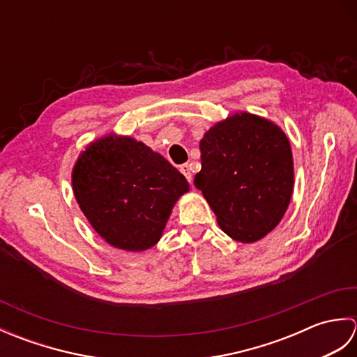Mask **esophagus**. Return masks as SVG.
Segmentation results:
<instances>
[{"instance_id":"esophagus-1","label":"esophagus","mask_w":357,"mask_h":357,"mask_svg":"<svg viewBox=\"0 0 357 357\" xmlns=\"http://www.w3.org/2000/svg\"><path fill=\"white\" fill-rule=\"evenodd\" d=\"M181 173L184 174V176L187 178V181L188 183H192V179H193V173H192V167L188 165V164H184V165H181Z\"/></svg>"}]
</instances>
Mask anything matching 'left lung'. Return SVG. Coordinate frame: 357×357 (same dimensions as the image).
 <instances>
[{
    "instance_id": "8db88e82",
    "label": "left lung",
    "mask_w": 357,
    "mask_h": 357,
    "mask_svg": "<svg viewBox=\"0 0 357 357\" xmlns=\"http://www.w3.org/2000/svg\"><path fill=\"white\" fill-rule=\"evenodd\" d=\"M195 185L224 233L256 242L284 218L294 185L290 141L282 128L252 113L219 121L199 142Z\"/></svg>"
}]
</instances>
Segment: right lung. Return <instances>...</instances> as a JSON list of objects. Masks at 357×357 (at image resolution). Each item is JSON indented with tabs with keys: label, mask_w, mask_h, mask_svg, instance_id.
Instances as JSON below:
<instances>
[{
	"label": "right lung",
	"mask_w": 357,
	"mask_h": 357,
	"mask_svg": "<svg viewBox=\"0 0 357 357\" xmlns=\"http://www.w3.org/2000/svg\"><path fill=\"white\" fill-rule=\"evenodd\" d=\"M72 187L93 230L127 252L153 247L173 206L190 190L184 174L164 156L115 133L90 142L82 151L73 167Z\"/></svg>",
	"instance_id": "right-lung-1"
}]
</instances>
